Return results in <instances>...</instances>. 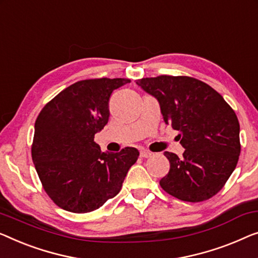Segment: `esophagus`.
<instances>
[{
    "label": "esophagus",
    "mask_w": 258,
    "mask_h": 258,
    "mask_svg": "<svg viewBox=\"0 0 258 258\" xmlns=\"http://www.w3.org/2000/svg\"><path fill=\"white\" fill-rule=\"evenodd\" d=\"M141 157L142 158H148V157H151V155H152V152H150V151H148V150H143V151H141Z\"/></svg>",
    "instance_id": "esophagus-1"
}]
</instances>
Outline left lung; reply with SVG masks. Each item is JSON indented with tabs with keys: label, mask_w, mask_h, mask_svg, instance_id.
I'll list each match as a JSON object with an SVG mask.
<instances>
[{
	"label": "left lung",
	"mask_w": 258,
	"mask_h": 258,
	"mask_svg": "<svg viewBox=\"0 0 258 258\" xmlns=\"http://www.w3.org/2000/svg\"><path fill=\"white\" fill-rule=\"evenodd\" d=\"M158 100L164 122L178 130L181 158L164 152L170 171L164 191L179 200L211 199L228 180L241 152L240 123L225 99L210 85L185 76H158L136 81Z\"/></svg>",
	"instance_id": "left-lung-1"
}]
</instances>
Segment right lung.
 <instances>
[{"mask_svg":"<svg viewBox=\"0 0 258 258\" xmlns=\"http://www.w3.org/2000/svg\"><path fill=\"white\" fill-rule=\"evenodd\" d=\"M130 83L122 78L86 79L69 86L48 101L37 117L31 156L43 188L62 210H98L121 191L140 156L124 148L106 154L94 135L108 123V102L115 89Z\"/></svg>","mask_w":258,"mask_h":258,"instance_id":"add662e5","label":"right lung"}]
</instances>
